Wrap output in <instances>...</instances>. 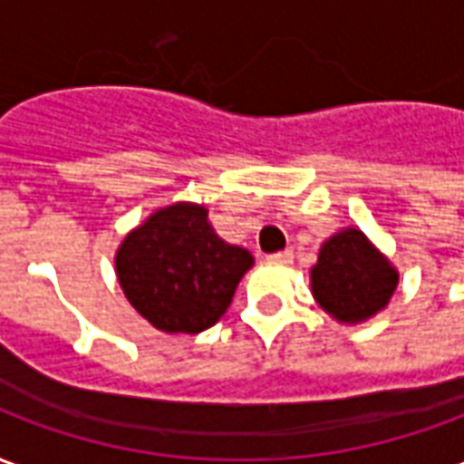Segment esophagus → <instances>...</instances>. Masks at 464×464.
Returning a JSON list of instances; mask_svg holds the SVG:
<instances>
[{
	"label": "esophagus",
	"mask_w": 464,
	"mask_h": 464,
	"mask_svg": "<svg viewBox=\"0 0 464 464\" xmlns=\"http://www.w3.org/2000/svg\"><path fill=\"white\" fill-rule=\"evenodd\" d=\"M271 263H293V251H281V253H271L268 256Z\"/></svg>",
	"instance_id": "obj_1"
}]
</instances>
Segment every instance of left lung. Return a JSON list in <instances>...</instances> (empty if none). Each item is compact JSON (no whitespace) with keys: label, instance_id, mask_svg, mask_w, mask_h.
I'll return each mask as SVG.
<instances>
[{"label":"left lung","instance_id":"8db88e82","mask_svg":"<svg viewBox=\"0 0 464 464\" xmlns=\"http://www.w3.org/2000/svg\"><path fill=\"white\" fill-rule=\"evenodd\" d=\"M395 285L398 273L355 228L333 236L313 268L315 298L343 323H360L382 311Z\"/></svg>","mask_w":464,"mask_h":464}]
</instances>
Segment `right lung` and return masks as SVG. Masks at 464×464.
<instances>
[{
    "mask_svg": "<svg viewBox=\"0 0 464 464\" xmlns=\"http://www.w3.org/2000/svg\"><path fill=\"white\" fill-rule=\"evenodd\" d=\"M251 266V253L218 238L208 211L193 203L153 213L116 253L126 298L163 333H201L216 325Z\"/></svg>",
    "mask_w": 464,
    "mask_h": 464,
    "instance_id": "add662e5",
    "label": "right lung"
}]
</instances>
